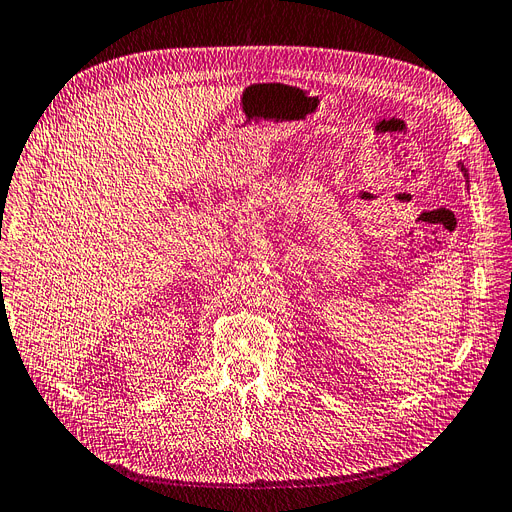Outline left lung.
Here are the masks:
<instances>
[{
	"label": "left lung",
	"mask_w": 512,
	"mask_h": 512,
	"mask_svg": "<svg viewBox=\"0 0 512 512\" xmlns=\"http://www.w3.org/2000/svg\"><path fill=\"white\" fill-rule=\"evenodd\" d=\"M459 167H461V171H463V175H465V182L470 180V175H467V169H465V165H463V163H459Z\"/></svg>",
	"instance_id": "obj_1"
}]
</instances>
